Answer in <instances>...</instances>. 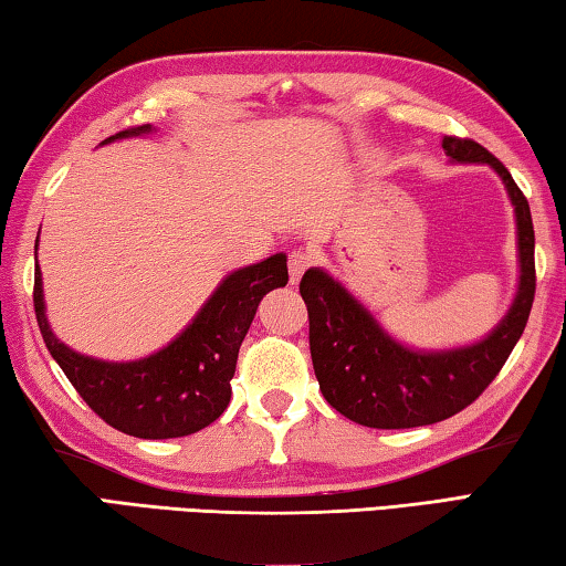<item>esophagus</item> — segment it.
<instances>
[{
  "instance_id": "1",
  "label": "esophagus",
  "mask_w": 566,
  "mask_h": 566,
  "mask_svg": "<svg viewBox=\"0 0 566 566\" xmlns=\"http://www.w3.org/2000/svg\"><path fill=\"white\" fill-rule=\"evenodd\" d=\"M310 264H312V256L306 252H292L290 254V280H292V284L302 280V274L310 270Z\"/></svg>"
}]
</instances>
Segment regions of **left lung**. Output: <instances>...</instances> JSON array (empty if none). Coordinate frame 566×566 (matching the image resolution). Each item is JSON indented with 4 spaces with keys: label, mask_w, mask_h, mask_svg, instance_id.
Wrapping results in <instances>:
<instances>
[{
    "label": "left lung",
    "mask_w": 566,
    "mask_h": 566,
    "mask_svg": "<svg viewBox=\"0 0 566 566\" xmlns=\"http://www.w3.org/2000/svg\"><path fill=\"white\" fill-rule=\"evenodd\" d=\"M442 149L452 161L490 165L502 177L516 214L520 292L486 339L462 349L415 352L391 339L327 272H306L300 294L310 314L314 375L324 399L361 427L409 429L454 417L500 375L530 319L536 290L530 202L502 161L474 139L444 137Z\"/></svg>",
    "instance_id": "1"
}]
</instances>
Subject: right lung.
<instances>
[{
	"instance_id": "1",
	"label": "right lung",
	"mask_w": 566,
	"mask_h": 566,
	"mask_svg": "<svg viewBox=\"0 0 566 566\" xmlns=\"http://www.w3.org/2000/svg\"><path fill=\"white\" fill-rule=\"evenodd\" d=\"M147 132L151 124L122 129L102 145ZM286 280L284 254L232 272L175 342L151 357L122 364L84 357L54 337L44 314L40 266L34 270V314L46 349L94 415L129 437L171 439L195 434L222 417L256 306Z\"/></svg>"
}]
</instances>
